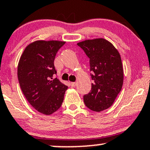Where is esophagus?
Listing matches in <instances>:
<instances>
[{
	"label": "esophagus",
	"mask_w": 150,
	"mask_h": 150,
	"mask_svg": "<svg viewBox=\"0 0 150 150\" xmlns=\"http://www.w3.org/2000/svg\"><path fill=\"white\" fill-rule=\"evenodd\" d=\"M70 84L72 87H75L76 86V83H73V82H71V83H70Z\"/></svg>",
	"instance_id": "1"
}]
</instances>
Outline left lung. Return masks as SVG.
<instances>
[{"label":"left lung","mask_w":150,"mask_h":150,"mask_svg":"<svg viewBox=\"0 0 150 150\" xmlns=\"http://www.w3.org/2000/svg\"><path fill=\"white\" fill-rule=\"evenodd\" d=\"M78 45L90 59L91 91L83 96L88 108L96 112L110 108L120 93L124 83L121 55L112 44L103 38L86 39Z\"/></svg>","instance_id":"8db88e82"}]
</instances>
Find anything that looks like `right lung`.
Instances as JSON below:
<instances>
[{"mask_svg": "<svg viewBox=\"0 0 150 150\" xmlns=\"http://www.w3.org/2000/svg\"><path fill=\"white\" fill-rule=\"evenodd\" d=\"M65 42L37 40L25 48L18 64L20 87L28 102L39 113L50 115L60 108L67 86L54 78V60Z\"/></svg>", "mask_w": 150, "mask_h": 150, "instance_id": "right-lung-1", "label": "right lung"}]
</instances>
